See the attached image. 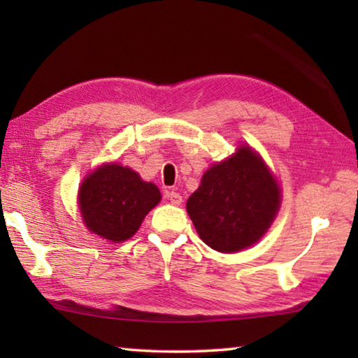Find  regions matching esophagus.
<instances>
[{
	"label": "esophagus",
	"mask_w": 358,
	"mask_h": 358,
	"mask_svg": "<svg viewBox=\"0 0 358 358\" xmlns=\"http://www.w3.org/2000/svg\"><path fill=\"white\" fill-rule=\"evenodd\" d=\"M166 197H167L169 201H171L173 205H180L181 201H183V197H181L180 194L175 192V191H166Z\"/></svg>",
	"instance_id": "1"
}]
</instances>
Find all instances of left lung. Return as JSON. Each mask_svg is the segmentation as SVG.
I'll return each instance as SVG.
<instances>
[{"label": "left lung", "mask_w": 358, "mask_h": 358, "mask_svg": "<svg viewBox=\"0 0 358 358\" xmlns=\"http://www.w3.org/2000/svg\"><path fill=\"white\" fill-rule=\"evenodd\" d=\"M280 187L250 147L210 167L186 210L199 237L221 252L245 250L262 237L280 208Z\"/></svg>", "instance_id": "left-lung-1"}]
</instances>
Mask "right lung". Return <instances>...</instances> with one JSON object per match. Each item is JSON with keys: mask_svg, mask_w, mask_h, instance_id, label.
I'll list each match as a JSON object with an SVG mask.
<instances>
[{"mask_svg": "<svg viewBox=\"0 0 358 358\" xmlns=\"http://www.w3.org/2000/svg\"><path fill=\"white\" fill-rule=\"evenodd\" d=\"M159 201L161 192L153 183L142 181L138 173L118 164L99 167L78 191L85 226L115 243L131 238Z\"/></svg>", "mask_w": 358, "mask_h": 358, "instance_id": "right-lung-1", "label": "right lung"}]
</instances>
